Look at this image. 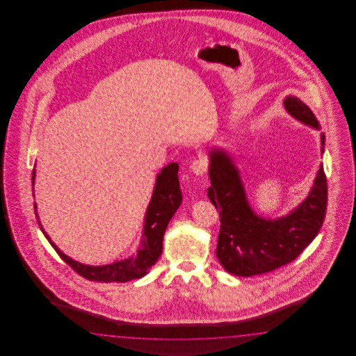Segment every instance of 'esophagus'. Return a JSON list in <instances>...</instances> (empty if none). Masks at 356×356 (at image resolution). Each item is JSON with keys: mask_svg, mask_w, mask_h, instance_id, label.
<instances>
[{"mask_svg": "<svg viewBox=\"0 0 356 356\" xmlns=\"http://www.w3.org/2000/svg\"><path fill=\"white\" fill-rule=\"evenodd\" d=\"M189 169H191V172H192L193 175H204L206 170H207V163H206V160L202 159V158H197V159L193 160V161L191 163Z\"/></svg>", "mask_w": 356, "mask_h": 356, "instance_id": "esophagus-1", "label": "esophagus"}]
</instances>
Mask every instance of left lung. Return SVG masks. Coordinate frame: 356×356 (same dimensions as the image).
<instances>
[{
  "label": "left lung",
  "instance_id": "1",
  "mask_svg": "<svg viewBox=\"0 0 356 356\" xmlns=\"http://www.w3.org/2000/svg\"><path fill=\"white\" fill-rule=\"evenodd\" d=\"M284 108L296 121L321 129L316 115L300 99L286 95ZM325 134H321V154L325 152ZM209 160L211 187L207 196L219 209L216 256L225 271L243 277L270 273L294 261L317 236L327 209L322 164L308 196L296 209L281 218L266 219L252 209L232 155L221 147H212Z\"/></svg>",
  "mask_w": 356,
  "mask_h": 356
}]
</instances>
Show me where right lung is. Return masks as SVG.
Masks as SVG:
<instances>
[{"label": "right lung", "instance_id": "add662e5", "mask_svg": "<svg viewBox=\"0 0 356 356\" xmlns=\"http://www.w3.org/2000/svg\"><path fill=\"white\" fill-rule=\"evenodd\" d=\"M178 168L177 163H170L163 168L156 175L155 187L152 191V200L146 209L144 220V230L140 247L136 254L113 264L103 266L83 265L75 259L66 256L60 248L52 242L43 227L40 225L37 204H34L35 215L38 218L39 227L43 234L51 243L56 252L68 266H71L76 273L90 281H103V282H126L144 277L150 271L152 266L156 264L158 258L163 252V238L167 230L168 224L173 218L175 212L181 204V192L178 179ZM35 181V169H33L31 181L34 187ZM34 196V188H33Z\"/></svg>", "mask_w": 356, "mask_h": 356}]
</instances>
